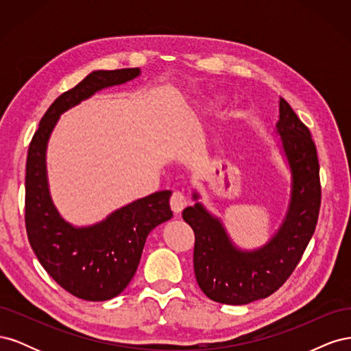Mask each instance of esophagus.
<instances>
[{
  "label": "esophagus",
  "mask_w": 351,
  "mask_h": 351,
  "mask_svg": "<svg viewBox=\"0 0 351 351\" xmlns=\"http://www.w3.org/2000/svg\"><path fill=\"white\" fill-rule=\"evenodd\" d=\"M189 200L184 195V192H182V190H176V192H173L171 195V199H169V205H171V209L176 215L182 214V210L187 206Z\"/></svg>",
  "instance_id": "1"
}]
</instances>
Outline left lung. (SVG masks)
Listing matches in <instances>:
<instances>
[{"instance_id": "1", "label": "left lung", "mask_w": 351, "mask_h": 351, "mask_svg": "<svg viewBox=\"0 0 351 351\" xmlns=\"http://www.w3.org/2000/svg\"><path fill=\"white\" fill-rule=\"evenodd\" d=\"M277 132L293 174L287 217L267 246L241 252L232 246L221 222L200 204L183 210L195 232L196 281L210 300L247 304L277 291L290 278L309 244L319 217V161L311 130L284 98ZM197 199V195H193Z\"/></svg>"}]
</instances>
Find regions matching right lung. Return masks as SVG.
<instances>
[{
	"label": "right lung",
	"instance_id": "1",
	"mask_svg": "<svg viewBox=\"0 0 351 351\" xmlns=\"http://www.w3.org/2000/svg\"><path fill=\"white\" fill-rule=\"evenodd\" d=\"M139 69L92 71L52 102L32 137L25 178V222L32 249L60 287L82 300L104 302L119 295L139 265L146 237L173 217L169 190L133 202L99 224L74 228L52 205L45 171L48 137L60 114L102 89L139 76Z\"/></svg>",
	"mask_w": 351,
	"mask_h": 351
}]
</instances>
